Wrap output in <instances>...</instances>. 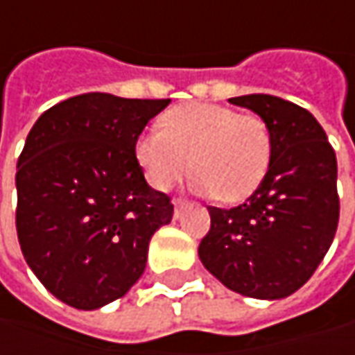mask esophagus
Segmentation results:
<instances>
[{"label":"esophagus","mask_w":355,"mask_h":355,"mask_svg":"<svg viewBox=\"0 0 355 355\" xmlns=\"http://www.w3.org/2000/svg\"><path fill=\"white\" fill-rule=\"evenodd\" d=\"M184 205H185V199H182V198L173 199V213H175V217H180V215H182Z\"/></svg>","instance_id":"34e87169"}]
</instances>
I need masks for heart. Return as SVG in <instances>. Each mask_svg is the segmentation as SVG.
<instances>
[{
  "mask_svg": "<svg viewBox=\"0 0 355 355\" xmlns=\"http://www.w3.org/2000/svg\"><path fill=\"white\" fill-rule=\"evenodd\" d=\"M159 124L144 130L134 144L146 182L159 191L170 189L189 168L196 171V191L229 203L251 196L265 180L272 138L261 116L191 103L168 110Z\"/></svg>",
  "mask_w": 355,
  "mask_h": 355,
  "instance_id": "obj_1",
  "label": "heart"
}]
</instances>
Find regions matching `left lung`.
<instances>
[{
  "label": "left lung",
  "instance_id": "left-lung-1",
  "mask_svg": "<svg viewBox=\"0 0 355 355\" xmlns=\"http://www.w3.org/2000/svg\"><path fill=\"white\" fill-rule=\"evenodd\" d=\"M265 120L272 138L265 180L241 205L207 207L203 266L227 288L263 300L296 293L322 263L340 219L336 152L318 120L270 94L229 98Z\"/></svg>",
  "mask_w": 355,
  "mask_h": 355
}]
</instances>
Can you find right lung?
<instances>
[{"label":"right lung","mask_w":355,"mask_h":355,"mask_svg":"<svg viewBox=\"0 0 355 355\" xmlns=\"http://www.w3.org/2000/svg\"><path fill=\"white\" fill-rule=\"evenodd\" d=\"M170 98L89 92L45 110L17 159L15 227L35 277L61 302L94 310L142 277L150 239L173 215L144 180L134 144Z\"/></svg>","instance_id":"obj_1"}]
</instances>
